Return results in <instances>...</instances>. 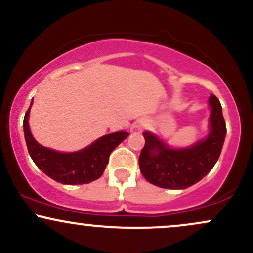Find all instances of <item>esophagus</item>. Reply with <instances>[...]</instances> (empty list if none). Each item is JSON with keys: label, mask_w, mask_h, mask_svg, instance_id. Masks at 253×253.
Listing matches in <instances>:
<instances>
[{"label": "esophagus", "mask_w": 253, "mask_h": 253, "mask_svg": "<svg viewBox=\"0 0 253 253\" xmlns=\"http://www.w3.org/2000/svg\"><path fill=\"white\" fill-rule=\"evenodd\" d=\"M135 128L140 129V128H141V125H135Z\"/></svg>", "instance_id": "esophagus-1"}]
</instances>
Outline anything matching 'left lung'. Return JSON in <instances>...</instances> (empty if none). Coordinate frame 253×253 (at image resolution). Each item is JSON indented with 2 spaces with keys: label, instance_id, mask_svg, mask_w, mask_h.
Segmentation results:
<instances>
[{
  "label": "left lung",
  "instance_id": "left-lung-1",
  "mask_svg": "<svg viewBox=\"0 0 253 253\" xmlns=\"http://www.w3.org/2000/svg\"><path fill=\"white\" fill-rule=\"evenodd\" d=\"M210 103V135L195 146L171 150L149 132L144 133L145 145L139 156V167L146 181L165 189H185L201 181L213 169L222 150L226 123L215 95H211Z\"/></svg>",
  "mask_w": 253,
  "mask_h": 253
}]
</instances>
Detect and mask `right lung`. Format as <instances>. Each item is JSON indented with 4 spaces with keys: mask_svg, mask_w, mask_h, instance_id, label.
<instances>
[{
    "mask_svg": "<svg viewBox=\"0 0 253 253\" xmlns=\"http://www.w3.org/2000/svg\"><path fill=\"white\" fill-rule=\"evenodd\" d=\"M30 108L26 112L24 119L25 139L28 152L43 173L62 184H86L100 178L108 163L110 153L128 136L127 132L112 133L97 139L94 144L82 151L60 153L43 147L34 140L28 126Z\"/></svg>",
    "mask_w": 253,
    "mask_h": 253,
    "instance_id": "obj_1",
    "label": "right lung"
}]
</instances>
